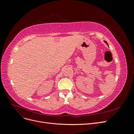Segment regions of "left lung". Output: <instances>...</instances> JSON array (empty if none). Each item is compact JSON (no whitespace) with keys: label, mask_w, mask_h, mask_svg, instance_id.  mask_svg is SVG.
<instances>
[{"label":"left lung","mask_w":134,"mask_h":134,"mask_svg":"<svg viewBox=\"0 0 134 134\" xmlns=\"http://www.w3.org/2000/svg\"><path fill=\"white\" fill-rule=\"evenodd\" d=\"M104 41V43H106V44H107V46H108V43H107V42L106 41Z\"/></svg>","instance_id":"8db88e82"}]
</instances>
